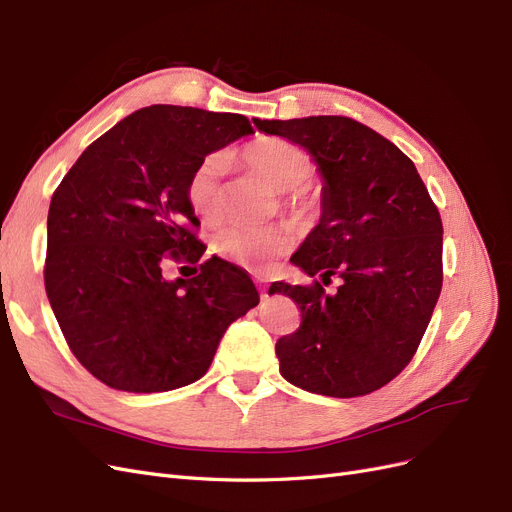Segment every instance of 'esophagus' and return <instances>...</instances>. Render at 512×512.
Returning a JSON list of instances; mask_svg holds the SVG:
<instances>
[{
    "instance_id": "esophagus-1",
    "label": "esophagus",
    "mask_w": 512,
    "mask_h": 512,
    "mask_svg": "<svg viewBox=\"0 0 512 512\" xmlns=\"http://www.w3.org/2000/svg\"><path fill=\"white\" fill-rule=\"evenodd\" d=\"M256 286L260 290V297H267V282L262 277H256Z\"/></svg>"
}]
</instances>
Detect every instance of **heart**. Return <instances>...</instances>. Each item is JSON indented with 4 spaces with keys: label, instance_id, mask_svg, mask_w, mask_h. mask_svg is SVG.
Here are the masks:
<instances>
[{
    "label": "heart",
    "instance_id": "heart-1",
    "mask_svg": "<svg viewBox=\"0 0 512 512\" xmlns=\"http://www.w3.org/2000/svg\"><path fill=\"white\" fill-rule=\"evenodd\" d=\"M245 162L256 173L267 179L275 190L292 192L301 188L312 177L314 164L307 153L282 138H260L245 149ZM226 156L211 153L194 168L188 181V200L196 215L205 222H215L222 215V181L226 175ZM286 207L301 215L305 198L294 194L286 200ZM290 237L282 226H245L232 224L215 239V250L230 262L245 269H262L271 258L286 250Z\"/></svg>",
    "mask_w": 512,
    "mask_h": 512
}]
</instances>
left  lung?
Listing matches in <instances>:
<instances>
[{"instance_id": "obj_1", "label": "left lung", "mask_w": 512, "mask_h": 512, "mask_svg": "<svg viewBox=\"0 0 512 512\" xmlns=\"http://www.w3.org/2000/svg\"><path fill=\"white\" fill-rule=\"evenodd\" d=\"M252 121L305 149L322 179L320 220L290 262L322 284L339 277L333 294L271 286L301 309V327L275 344L282 376L309 393L367 395L410 363L438 303L440 213L412 160L359 121Z\"/></svg>"}]
</instances>
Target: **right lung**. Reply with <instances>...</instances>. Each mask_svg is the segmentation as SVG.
I'll use <instances>...</instances> for the list:
<instances>
[{
	"label": "right lung",
	"mask_w": 512,
	"mask_h": 512,
	"mask_svg": "<svg viewBox=\"0 0 512 512\" xmlns=\"http://www.w3.org/2000/svg\"><path fill=\"white\" fill-rule=\"evenodd\" d=\"M254 134L237 113L153 104L104 132L51 198L44 286L70 350L111 389L164 393L205 376L230 322L258 305L254 282L211 256L166 280L164 260L198 262L188 181L209 153Z\"/></svg>",
	"instance_id": "right-lung-1"
}]
</instances>
